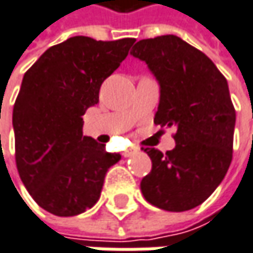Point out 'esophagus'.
<instances>
[{
    "label": "esophagus",
    "instance_id": "34e87169",
    "mask_svg": "<svg viewBox=\"0 0 253 253\" xmlns=\"http://www.w3.org/2000/svg\"><path fill=\"white\" fill-rule=\"evenodd\" d=\"M139 150H137V148H130V149H127L123 152V156L125 158H130V156H133V155H136Z\"/></svg>",
    "mask_w": 253,
    "mask_h": 253
}]
</instances>
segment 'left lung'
Returning a JSON list of instances; mask_svg holds the SVG:
<instances>
[{"label":"left lung","instance_id":"1","mask_svg":"<svg viewBox=\"0 0 253 253\" xmlns=\"http://www.w3.org/2000/svg\"><path fill=\"white\" fill-rule=\"evenodd\" d=\"M159 82L153 123L176 127L175 148L145 152L152 171L140 182L152 206L187 211L204 203L223 181L233 153L236 111L229 85L211 59L178 36L139 40L131 52Z\"/></svg>","mask_w":253,"mask_h":253}]
</instances>
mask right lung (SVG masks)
<instances>
[{"instance_id": "obj_1", "label": "right lung", "mask_w": 253, "mask_h": 253, "mask_svg": "<svg viewBox=\"0 0 253 253\" xmlns=\"http://www.w3.org/2000/svg\"><path fill=\"white\" fill-rule=\"evenodd\" d=\"M134 42L75 36L49 47L24 74L12 110L15 164L33 200L55 216L91 209L108 168L122 159L82 134V116Z\"/></svg>"}]
</instances>
